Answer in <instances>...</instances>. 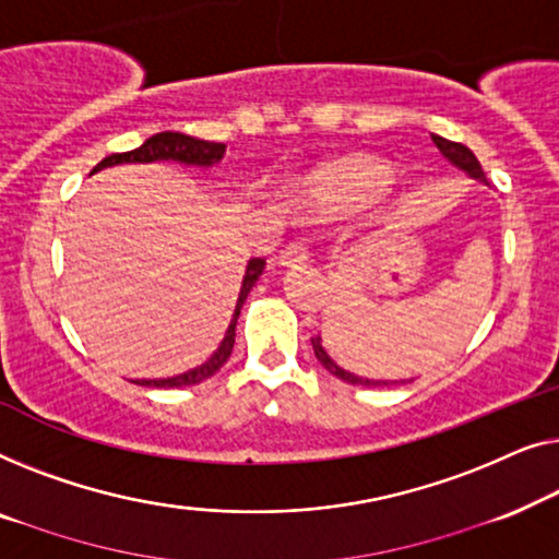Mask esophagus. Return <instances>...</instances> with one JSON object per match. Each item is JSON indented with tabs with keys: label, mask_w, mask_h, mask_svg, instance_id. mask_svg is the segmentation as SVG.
<instances>
[{
	"label": "esophagus",
	"mask_w": 559,
	"mask_h": 559,
	"mask_svg": "<svg viewBox=\"0 0 559 559\" xmlns=\"http://www.w3.org/2000/svg\"><path fill=\"white\" fill-rule=\"evenodd\" d=\"M309 261V250H306L304 242H290L278 253V263L281 265H298Z\"/></svg>",
	"instance_id": "1"
}]
</instances>
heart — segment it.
I'll return each mask as SVG.
<instances>
[{
    "label": "heart",
    "mask_w": 559,
    "mask_h": 559,
    "mask_svg": "<svg viewBox=\"0 0 559 559\" xmlns=\"http://www.w3.org/2000/svg\"><path fill=\"white\" fill-rule=\"evenodd\" d=\"M388 182V167L369 154L336 156L306 169L290 182L286 198L294 207L317 215L357 210Z\"/></svg>",
    "instance_id": "b5f03b06"
}]
</instances>
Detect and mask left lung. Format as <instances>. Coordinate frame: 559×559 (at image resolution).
Here are the masks:
<instances>
[{
  "label": "left lung",
  "mask_w": 559,
  "mask_h": 559,
  "mask_svg": "<svg viewBox=\"0 0 559 559\" xmlns=\"http://www.w3.org/2000/svg\"><path fill=\"white\" fill-rule=\"evenodd\" d=\"M430 139H433V144L440 148V154H443L448 162L455 164V167L463 169V171H466V175H471L474 179H481V182H486V175H484L481 164H478V159H476L474 152H471L468 146L455 144V141H448L443 136H436V133ZM311 344H313V355H317V359L321 361V367L329 369V372H332L334 377H340V380L349 382V384H365V388H372V384H388V382H382V380H367V377H359L355 372H347V369L336 365V361L326 355V349L321 347V336H311Z\"/></svg>",
  "instance_id": "left-lung-1"
}]
</instances>
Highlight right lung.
I'll use <instances>...</instances> for the list:
<instances>
[{
    "label": "right lung",
    "mask_w": 559,
    "mask_h": 559,
    "mask_svg": "<svg viewBox=\"0 0 559 559\" xmlns=\"http://www.w3.org/2000/svg\"><path fill=\"white\" fill-rule=\"evenodd\" d=\"M223 154H225V144H217V141H202V139L187 136V133L162 131V133H154L152 139H146L139 148H131V152H123V154L106 156V159H100L96 167H93V171H100L106 167H116V164H148V162H164V159L194 164V167H210V164L223 159ZM93 171H91V175H93ZM263 265H265L263 258H250V261H248L246 276H242V286H240V294H238V304H235L233 321H230V326H227L225 340L219 342L215 355L204 361V365L194 367L185 374L167 377V380H136V384H144V388H185V384H198V382L207 380V377L215 374L217 369L225 365L227 357H230L233 344H235V324H238L240 309H242V304H246L250 288L255 286L258 276L263 273Z\"/></svg>",
    "instance_id": "add662e5"
}]
</instances>
